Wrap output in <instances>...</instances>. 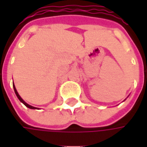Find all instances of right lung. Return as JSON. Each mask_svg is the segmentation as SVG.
Returning a JSON list of instances; mask_svg holds the SVG:
<instances>
[{"mask_svg": "<svg viewBox=\"0 0 147 147\" xmlns=\"http://www.w3.org/2000/svg\"><path fill=\"white\" fill-rule=\"evenodd\" d=\"M13 87H14V90H15V93H16V96H17V98H19V100H20V101L21 102H23V103H24V105H26V106H27V108H29V109H36V108H35V107H33V106H31V105H28L27 103H26V102H24V100H23V99L21 98V97H20V95H19V94H18L17 90H16V87H15L14 84H13Z\"/></svg>", "mask_w": 147, "mask_h": 147, "instance_id": "obj_1", "label": "right lung"}]
</instances>
